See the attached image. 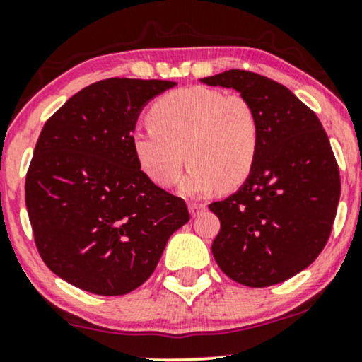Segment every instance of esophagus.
Listing matches in <instances>:
<instances>
[{"instance_id": "obj_1", "label": "esophagus", "mask_w": 362, "mask_h": 362, "mask_svg": "<svg viewBox=\"0 0 362 362\" xmlns=\"http://www.w3.org/2000/svg\"><path fill=\"white\" fill-rule=\"evenodd\" d=\"M189 211H190V214H192L195 218V216L201 214L202 211H206V204H202V202H190Z\"/></svg>"}]
</instances>
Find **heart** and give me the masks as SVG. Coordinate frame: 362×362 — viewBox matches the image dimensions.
<instances>
[{
  "mask_svg": "<svg viewBox=\"0 0 362 362\" xmlns=\"http://www.w3.org/2000/svg\"><path fill=\"white\" fill-rule=\"evenodd\" d=\"M151 126L136 129L132 151L141 170L161 187L180 180L185 155L187 195L221 185L235 189L250 177L260 148L257 110L243 95L190 86L161 95L149 107Z\"/></svg>",
  "mask_w": 362,
  "mask_h": 362,
  "instance_id": "obj_1",
  "label": "heart"
}]
</instances>
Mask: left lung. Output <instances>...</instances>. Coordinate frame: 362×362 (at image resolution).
Here are the masks:
<instances>
[{
  "label": "left lung",
  "instance_id": "left-lung-1",
  "mask_svg": "<svg viewBox=\"0 0 362 362\" xmlns=\"http://www.w3.org/2000/svg\"><path fill=\"white\" fill-rule=\"evenodd\" d=\"M201 81L238 91L260 124L250 177L230 197L209 204L221 221L211 250L240 284H279L308 267L330 236L340 197L330 141L317 114L271 78L230 69Z\"/></svg>",
  "mask_w": 362,
  "mask_h": 362
}]
</instances>
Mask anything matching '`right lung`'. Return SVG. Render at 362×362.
<instances>
[{"label": "right lung", "mask_w": 362, "mask_h": 362, "mask_svg": "<svg viewBox=\"0 0 362 362\" xmlns=\"http://www.w3.org/2000/svg\"><path fill=\"white\" fill-rule=\"evenodd\" d=\"M172 86L109 78L78 91L44 124L25 204L45 265L76 288L100 296L139 288L190 219L184 199L141 170L131 144L143 107Z\"/></svg>", "instance_id": "obj_1"}]
</instances>
